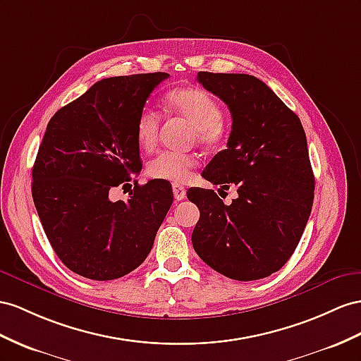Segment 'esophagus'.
Segmentation results:
<instances>
[{
  "label": "esophagus",
  "mask_w": 361,
  "mask_h": 361,
  "mask_svg": "<svg viewBox=\"0 0 361 361\" xmlns=\"http://www.w3.org/2000/svg\"><path fill=\"white\" fill-rule=\"evenodd\" d=\"M172 192H173V197L177 201H181L186 198V188L181 186V184H172Z\"/></svg>",
  "instance_id": "obj_1"
}]
</instances>
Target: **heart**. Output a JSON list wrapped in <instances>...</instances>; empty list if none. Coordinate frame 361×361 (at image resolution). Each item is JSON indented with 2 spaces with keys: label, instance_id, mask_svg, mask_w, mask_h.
Returning <instances> with one entry per match:
<instances>
[{
  "label": "heart",
  "instance_id": "1",
  "mask_svg": "<svg viewBox=\"0 0 361 361\" xmlns=\"http://www.w3.org/2000/svg\"><path fill=\"white\" fill-rule=\"evenodd\" d=\"M164 108L184 117L195 126V138L204 146H221L227 138L223 120V108L215 97L202 88L184 87L168 92ZM161 116L151 106H143L135 120V138L142 149L151 151L159 142ZM197 159L192 154L163 151L147 163V173L152 178L183 181L189 177Z\"/></svg>",
  "mask_w": 361,
  "mask_h": 361
}]
</instances>
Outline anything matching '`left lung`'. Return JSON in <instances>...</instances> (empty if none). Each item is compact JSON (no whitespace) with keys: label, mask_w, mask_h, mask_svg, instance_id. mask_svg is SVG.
Instances as JSON below:
<instances>
[{"label":"left lung","mask_w":361,"mask_h":361,"mask_svg":"<svg viewBox=\"0 0 361 361\" xmlns=\"http://www.w3.org/2000/svg\"><path fill=\"white\" fill-rule=\"evenodd\" d=\"M200 84L228 106L232 133L202 177L238 198L224 204L214 190L189 189L200 209L192 244L215 271L256 281L281 270L298 247L314 200V173L300 118L250 75L200 71Z\"/></svg>","instance_id":"8db88e82"}]
</instances>
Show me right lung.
<instances>
[{
	"label": "right lung",
	"mask_w": 361,
	"mask_h": 361,
	"mask_svg": "<svg viewBox=\"0 0 361 361\" xmlns=\"http://www.w3.org/2000/svg\"><path fill=\"white\" fill-rule=\"evenodd\" d=\"M168 78L159 71L102 79L45 129L32 197L54 253L79 276L113 281L135 270L171 209L172 188L157 180L134 183L128 201L109 200L111 189L142 169L135 120Z\"/></svg>",
	"instance_id": "right-lung-1"
}]
</instances>
